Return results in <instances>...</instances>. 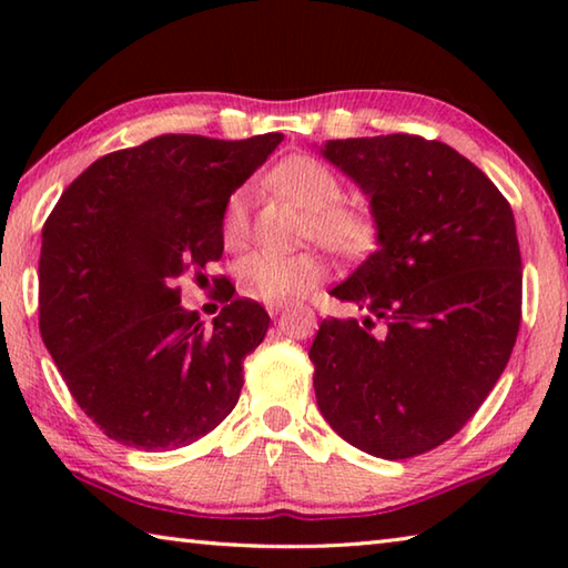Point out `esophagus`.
<instances>
[{"mask_svg":"<svg viewBox=\"0 0 568 568\" xmlns=\"http://www.w3.org/2000/svg\"><path fill=\"white\" fill-rule=\"evenodd\" d=\"M281 311H283V305H267V313L271 315H277Z\"/></svg>","mask_w":568,"mask_h":568,"instance_id":"1","label":"esophagus"}]
</instances>
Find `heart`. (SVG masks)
Segmentation results:
<instances>
[{"label":"heart","instance_id":"1","mask_svg":"<svg viewBox=\"0 0 568 568\" xmlns=\"http://www.w3.org/2000/svg\"><path fill=\"white\" fill-rule=\"evenodd\" d=\"M271 180L287 197L311 210L307 237H315L323 247L341 257H363L378 243V220L355 205H343V185L338 175L313 158H287L271 172ZM250 187H237L230 195L223 213V237L227 245H237L247 230ZM328 267L315 253H273L255 250L237 261V291L253 301L283 305L303 297L318 287Z\"/></svg>","mask_w":568,"mask_h":568}]
</instances>
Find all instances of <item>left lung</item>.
I'll return each instance as SVG.
<instances>
[{
	"mask_svg": "<svg viewBox=\"0 0 568 568\" xmlns=\"http://www.w3.org/2000/svg\"><path fill=\"white\" fill-rule=\"evenodd\" d=\"M323 158L371 197L378 250L331 295L311 345L323 418L398 460L456 436L501 378L521 325V253L508 200L474 162L418 134L328 140Z\"/></svg>",
	"mask_w": 568,
	"mask_h": 568,
	"instance_id": "1",
	"label": "left lung"
}]
</instances>
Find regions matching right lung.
I'll return each mask as SVG.
<instances>
[{
  "label": "right lung",
  "mask_w": 568,
  "mask_h": 568,
  "mask_svg": "<svg viewBox=\"0 0 568 568\" xmlns=\"http://www.w3.org/2000/svg\"><path fill=\"white\" fill-rule=\"evenodd\" d=\"M281 140L160 134L92 162L47 217L42 341L77 406L118 444L190 446L235 408L271 315L223 277L225 305L205 328L175 281L223 257L227 200Z\"/></svg>",
  "instance_id": "1"
}]
</instances>
